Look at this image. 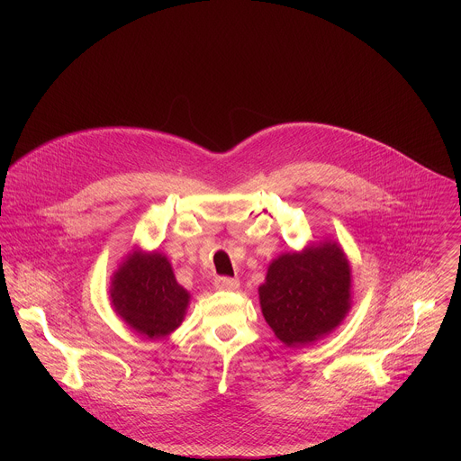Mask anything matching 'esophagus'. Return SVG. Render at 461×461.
<instances>
[{"instance_id": "34e87169", "label": "esophagus", "mask_w": 461, "mask_h": 461, "mask_svg": "<svg viewBox=\"0 0 461 461\" xmlns=\"http://www.w3.org/2000/svg\"><path fill=\"white\" fill-rule=\"evenodd\" d=\"M214 287L220 291H236V289H240V280L229 278V276H218L214 280Z\"/></svg>"}]
</instances>
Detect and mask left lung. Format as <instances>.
<instances>
[{
    "mask_svg": "<svg viewBox=\"0 0 461 461\" xmlns=\"http://www.w3.org/2000/svg\"><path fill=\"white\" fill-rule=\"evenodd\" d=\"M259 303L269 329L289 348L327 337L353 305L351 266L342 247L327 238L280 254L267 266Z\"/></svg>",
    "mask_w": 461,
    "mask_h": 461,
    "instance_id": "obj_1",
    "label": "left lung"
}]
</instances>
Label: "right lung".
<instances>
[{
	"label": "right lung",
	"mask_w": 461,
	"mask_h": 461,
	"mask_svg": "<svg viewBox=\"0 0 461 461\" xmlns=\"http://www.w3.org/2000/svg\"><path fill=\"white\" fill-rule=\"evenodd\" d=\"M110 300L130 329L156 340L181 327L192 294L176 280L165 254L134 249L112 275Z\"/></svg>",
	"instance_id": "obj_1"
}]
</instances>
